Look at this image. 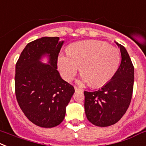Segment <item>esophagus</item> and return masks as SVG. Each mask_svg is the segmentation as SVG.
I'll return each mask as SVG.
<instances>
[{
    "label": "esophagus",
    "instance_id": "34e87169",
    "mask_svg": "<svg viewBox=\"0 0 146 146\" xmlns=\"http://www.w3.org/2000/svg\"><path fill=\"white\" fill-rule=\"evenodd\" d=\"M75 90H76V91H82L83 90H82V88H80V87H75Z\"/></svg>",
    "mask_w": 146,
    "mask_h": 146
}]
</instances>
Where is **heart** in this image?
<instances>
[{"label":"heart","mask_w":146,"mask_h":146,"mask_svg":"<svg viewBox=\"0 0 146 146\" xmlns=\"http://www.w3.org/2000/svg\"><path fill=\"white\" fill-rule=\"evenodd\" d=\"M120 55L118 49L98 40H85L71 44L68 53L60 54L58 69L64 80L71 81L81 66V81L92 87L108 83L118 69Z\"/></svg>","instance_id":"b5f03b06"}]
</instances>
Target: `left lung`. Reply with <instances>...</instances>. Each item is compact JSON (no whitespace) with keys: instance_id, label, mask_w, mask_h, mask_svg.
<instances>
[{"instance_id":"1","label":"left lung","mask_w":146,"mask_h":146,"mask_svg":"<svg viewBox=\"0 0 146 146\" xmlns=\"http://www.w3.org/2000/svg\"><path fill=\"white\" fill-rule=\"evenodd\" d=\"M116 44L121 53V62L113 78L98 90L84 92L87 118L101 127L118 122L126 113L132 97L134 66L126 49Z\"/></svg>"}]
</instances>
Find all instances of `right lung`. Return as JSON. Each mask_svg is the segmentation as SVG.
I'll return each mask as SVG.
<instances>
[{
    "label": "right lung",
    "instance_id": "add662e5",
    "mask_svg": "<svg viewBox=\"0 0 146 146\" xmlns=\"http://www.w3.org/2000/svg\"><path fill=\"white\" fill-rule=\"evenodd\" d=\"M42 37L28 43L15 67V95L20 109L30 121L43 128L62 122L74 87L61 78L57 59L64 41ZM48 54L49 64L40 62Z\"/></svg>",
    "mask_w": 146,
    "mask_h": 146
}]
</instances>
